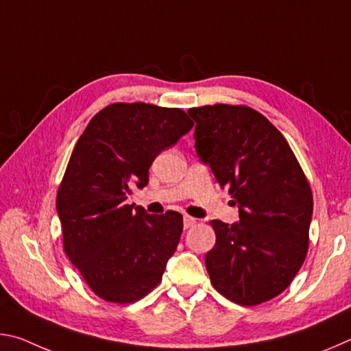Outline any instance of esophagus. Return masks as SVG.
Returning <instances> with one entry per match:
<instances>
[{
	"label": "esophagus",
	"mask_w": 351,
	"mask_h": 351,
	"mask_svg": "<svg viewBox=\"0 0 351 351\" xmlns=\"http://www.w3.org/2000/svg\"><path fill=\"white\" fill-rule=\"evenodd\" d=\"M182 221H184V229H190V228H193L195 224H197V219L192 218V217H189V215H184Z\"/></svg>",
	"instance_id": "34e87169"
}]
</instances>
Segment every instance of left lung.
Listing matches in <instances>:
<instances>
[{
    "label": "left lung",
    "instance_id": "8db88e82",
    "mask_svg": "<svg viewBox=\"0 0 351 351\" xmlns=\"http://www.w3.org/2000/svg\"><path fill=\"white\" fill-rule=\"evenodd\" d=\"M195 150L239 204L240 221L212 219L217 241L206 269L239 305L263 304L293 282L308 252L313 195L283 134L243 105L190 108Z\"/></svg>",
    "mask_w": 351,
    "mask_h": 351
}]
</instances>
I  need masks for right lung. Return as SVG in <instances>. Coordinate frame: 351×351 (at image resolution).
Segmentation results:
<instances>
[{
  "mask_svg": "<svg viewBox=\"0 0 351 351\" xmlns=\"http://www.w3.org/2000/svg\"><path fill=\"white\" fill-rule=\"evenodd\" d=\"M193 127L180 108L112 104L77 141L57 193L63 247L100 299L132 304L161 282L182 232V215L127 204L144 189L159 153Z\"/></svg>",
  "mask_w": 351,
  "mask_h": 351,
  "instance_id": "1",
  "label": "right lung"
}]
</instances>
